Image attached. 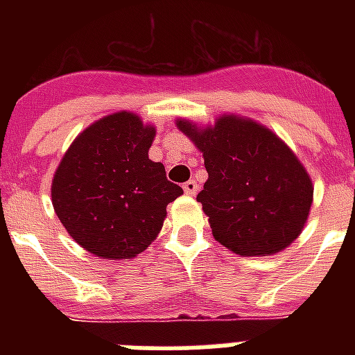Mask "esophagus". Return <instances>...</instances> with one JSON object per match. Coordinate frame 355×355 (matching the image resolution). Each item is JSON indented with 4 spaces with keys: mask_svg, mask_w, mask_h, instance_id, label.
Wrapping results in <instances>:
<instances>
[{
    "mask_svg": "<svg viewBox=\"0 0 355 355\" xmlns=\"http://www.w3.org/2000/svg\"><path fill=\"white\" fill-rule=\"evenodd\" d=\"M182 188L184 191H186V195H195L197 191H199V184L195 182V180H188V182L184 184Z\"/></svg>",
    "mask_w": 355,
    "mask_h": 355,
    "instance_id": "1",
    "label": "esophagus"
}]
</instances>
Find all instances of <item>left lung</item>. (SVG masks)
<instances>
[{
    "instance_id": "1",
    "label": "left lung",
    "mask_w": 355,
    "mask_h": 355,
    "mask_svg": "<svg viewBox=\"0 0 355 355\" xmlns=\"http://www.w3.org/2000/svg\"><path fill=\"white\" fill-rule=\"evenodd\" d=\"M205 156L208 180L197 195L216 241L239 256H269L302 232L313 184L297 155L263 125L234 114L210 127L177 119Z\"/></svg>"
}]
</instances>
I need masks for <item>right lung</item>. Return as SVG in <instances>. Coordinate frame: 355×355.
I'll list each match as a JSON object with an SVG mask.
<instances>
[{"mask_svg":"<svg viewBox=\"0 0 355 355\" xmlns=\"http://www.w3.org/2000/svg\"><path fill=\"white\" fill-rule=\"evenodd\" d=\"M156 128L138 114L105 116L73 139L51 184L55 214L88 252L130 259L155 241L167 205L184 193L149 158Z\"/></svg>","mask_w":355,"mask_h":355,"instance_id":"1","label":"right lung"}]
</instances>
